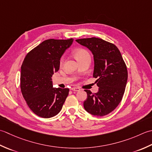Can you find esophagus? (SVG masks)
I'll return each mask as SVG.
<instances>
[{
  "label": "esophagus",
  "instance_id": "obj_1",
  "mask_svg": "<svg viewBox=\"0 0 152 152\" xmlns=\"http://www.w3.org/2000/svg\"><path fill=\"white\" fill-rule=\"evenodd\" d=\"M71 90H72V91H73L78 92V91H80V89L79 88H78V87H73V88H71Z\"/></svg>",
  "mask_w": 152,
  "mask_h": 152
}]
</instances>
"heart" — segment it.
<instances>
[{
    "mask_svg": "<svg viewBox=\"0 0 152 152\" xmlns=\"http://www.w3.org/2000/svg\"><path fill=\"white\" fill-rule=\"evenodd\" d=\"M73 54H74V56L75 57V58L79 61V62L85 58H91L90 57V54L88 53V52L86 50H85V49H83V48L77 49L76 50L74 51ZM63 62H64V58L62 57L60 59V65L62 64Z\"/></svg>",
    "mask_w": 152,
    "mask_h": 152,
    "instance_id": "obj_1",
    "label": "heart"
}]
</instances>
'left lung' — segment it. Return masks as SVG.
I'll use <instances>...</instances> for the list:
<instances>
[{
	"label": "left lung",
	"mask_w": 152,
	"mask_h": 152,
	"mask_svg": "<svg viewBox=\"0 0 152 152\" xmlns=\"http://www.w3.org/2000/svg\"><path fill=\"white\" fill-rule=\"evenodd\" d=\"M76 41L88 48L94 56L93 77L99 87L96 93L85 90L87 98L84 107L88 113L104 116L113 111L121 101L127 82L126 64L117 46L96 37L77 39Z\"/></svg>",
	"instance_id": "left-lung-1"
}]
</instances>
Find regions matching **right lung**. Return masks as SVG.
<instances>
[{"label":"right lung","instance_id":"obj_1","mask_svg":"<svg viewBox=\"0 0 152 152\" xmlns=\"http://www.w3.org/2000/svg\"><path fill=\"white\" fill-rule=\"evenodd\" d=\"M73 41V39L46 40L24 58L21 67V91L37 115L50 118L62 108L69 89L53 88L51 77L60 69L61 56Z\"/></svg>","mask_w":152,"mask_h":152}]
</instances>
